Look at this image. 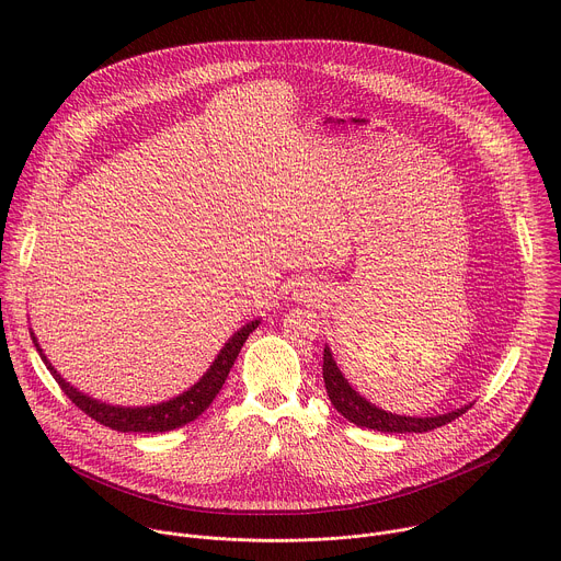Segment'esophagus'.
Instances as JSON below:
<instances>
[{
	"label": "esophagus",
	"instance_id": "34e87169",
	"mask_svg": "<svg viewBox=\"0 0 561 561\" xmlns=\"http://www.w3.org/2000/svg\"><path fill=\"white\" fill-rule=\"evenodd\" d=\"M314 295H317V293H312V288L308 290V286H299V288L293 293V297H295L297 301H312Z\"/></svg>",
	"mask_w": 561,
	"mask_h": 561
}]
</instances>
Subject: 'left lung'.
<instances>
[{
	"instance_id": "left-lung-1",
	"label": "left lung",
	"mask_w": 561,
	"mask_h": 561,
	"mask_svg": "<svg viewBox=\"0 0 561 561\" xmlns=\"http://www.w3.org/2000/svg\"><path fill=\"white\" fill-rule=\"evenodd\" d=\"M324 383H327V392L331 404L337 409V413H342L348 422H353L355 426L362 428H370V431H381V433H428L433 428H439L448 422H453L455 417H459L461 413H466L472 404H466L461 409H455L450 413L444 415H433V417H407V415H394L388 411L377 409L375 404H370L366 397H362L344 377V373L340 370L331 346H324Z\"/></svg>"
}]
</instances>
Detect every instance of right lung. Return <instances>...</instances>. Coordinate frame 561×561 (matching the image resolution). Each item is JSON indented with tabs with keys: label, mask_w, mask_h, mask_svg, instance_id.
Masks as SVG:
<instances>
[{
	"label": "right lung",
	"mask_w": 561,
	"mask_h": 561,
	"mask_svg": "<svg viewBox=\"0 0 561 561\" xmlns=\"http://www.w3.org/2000/svg\"><path fill=\"white\" fill-rule=\"evenodd\" d=\"M260 327V319L255 322H249L247 327L239 329L217 353L215 362L210 364V368L199 377L197 383H193L188 390H184L182 394L169 399V402L162 404H152V407H113L106 402H100V399L82 392L79 388L70 386L59 373L57 368L48 362V357L44 355L33 329H31V337L33 344L42 357V362L46 364V368L50 370V375L55 377V381L61 386V390L68 394L70 402L82 409L89 417H93L95 422L119 431V433H167L180 426L191 424L193 420H197L210 404L213 399L217 397V392L221 390L239 351H242L244 342L249 340V335Z\"/></svg>",
	"instance_id": "right-lung-1"
}]
</instances>
